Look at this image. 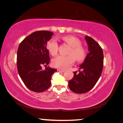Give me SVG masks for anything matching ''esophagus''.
<instances>
[{"label":"esophagus","mask_w":123,"mask_h":123,"mask_svg":"<svg viewBox=\"0 0 123 123\" xmlns=\"http://www.w3.org/2000/svg\"><path fill=\"white\" fill-rule=\"evenodd\" d=\"M57 72L59 73H63L64 72V70L61 69H57Z\"/></svg>","instance_id":"34e87169"}]
</instances>
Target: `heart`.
I'll return each instance as SVG.
<instances>
[{
    "instance_id": "b5f03b06",
    "label": "heart",
    "mask_w": 123,
    "mask_h": 123,
    "mask_svg": "<svg viewBox=\"0 0 123 123\" xmlns=\"http://www.w3.org/2000/svg\"><path fill=\"white\" fill-rule=\"evenodd\" d=\"M62 39L71 48L68 52L69 55H60L53 59L52 63L55 67L66 69L71 66L74 60L76 62H80L86 59L87 51L85 48L81 45V42L79 39L73 36H64ZM46 47L52 56L56 55L58 51V44L55 39L52 38L48 41Z\"/></svg>"
}]
</instances>
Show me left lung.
I'll use <instances>...</instances> for the list:
<instances>
[{"label":"left lung","mask_w":123,"mask_h":123,"mask_svg":"<svg viewBox=\"0 0 123 123\" xmlns=\"http://www.w3.org/2000/svg\"><path fill=\"white\" fill-rule=\"evenodd\" d=\"M89 53L84 63L79 66V72H74V77L69 81L70 89L78 94L86 93L96 84L101 76L104 64L103 49L94 39L85 36Z\"/></svg>","instance_id":"8db88e82"}]
</instances>
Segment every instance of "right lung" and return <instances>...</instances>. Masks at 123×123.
<instances>
[{
	"instance_id": "right-lung-1",
	"label": "right lung",
	"mask_w": 123,
	"mask_h": 123,
	"mask_svg": "<svg viewBox=\"0 0 123 123\" xmlns=\"http://www.w3.org/2000/svg\"><path fill=\"white\" fill-rule=\"evenodd\" d=\"M54 33L49 31H38L24 39L18 47L17 66L18 73L25 85L35 92H42L51 85V76L56 69L49 67L44 70L50 61L47 49V42Z\"/></svg>"
}]
</instances>
